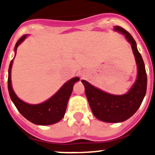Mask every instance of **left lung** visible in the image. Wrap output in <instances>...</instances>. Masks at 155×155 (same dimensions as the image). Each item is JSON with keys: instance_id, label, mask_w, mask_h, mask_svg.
<instances>
[{"instance_id": "1", "label": "left lung", "mask_w": 155, "mask_h": 155, "mask_svg": "<svg viewBox=\"0 0 155 155\" xmlns=\"http://www.w3.org/2000/svg\"><path fill=\"white\" fill-rule=\"evenodd\" d=\"M114 28L124 34L130 42L138 69L136 82L128 93L123 95H115L98 89L86 81H81L92 113L97 119L107 123H120L130 118L140 106L147 91V73L143 59L137 48L136 42L124 28L115 26Z\"/></svg>"}]
</instances>
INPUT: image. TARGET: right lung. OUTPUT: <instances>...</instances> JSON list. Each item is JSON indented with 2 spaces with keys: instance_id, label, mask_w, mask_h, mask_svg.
I'll use <instances>...</instances> for the list:
<instances>
[{
  "instance_id": "1",
  "label": "right lung",
  "mask_w": 155,
  "mask_h": 155,
  "mask_svg": "<svg viewBox=\"0 0 155 155\" xmlns=\"http://www.w3.org/2000/svg\"><path fill=\"white\" fill-rule=\"evenodd\" d=\"M25 37H26L25 35H22L16 42L15 46V54L17 47L25 39ZM12 63L13 61H11L8 69V91L11 99L19 111V113L28 121L37 125H51L62 120L65 114L68 100L73 90L74 84L75 82L79 81L78 78H74L68 82H66L61 87V89L52 98L48 99L45 102L38 105H30L19 99L12 89V81H11V69H12Z\"/></svg>"
}]
</instances>
